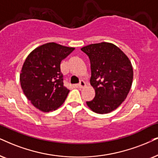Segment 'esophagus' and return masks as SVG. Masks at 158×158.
Masks as SVG:
<instances>
[{
	"mask_svg": "<svg viewBox=\"0 0 158 158\" xmlns=\"http://www.w3.org/2000/svg\"><path fill=\"white\" fill-rule=\"evenodd\" d=\"M86 86V83L85 82V81L83 80H81L80 82L77 85V87H79V88H83L84 87H85Z\"/></svg>",
	"mask_w": 158,
	"mask_h": 158,
	"instance_id": "esophagus-1",
	"label": "esophagus"
}]
</instances>
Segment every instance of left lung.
Masks as SVG:
<instances>
[{
  "label": "left lung",
  "mask_w": 158,
  "mask_h": 158,
  "mask_svg": "<svg viewBox=\"0 0 158 158\" xmlns=\"http://www.w3.org/2000/svg\"><path fill=\"white\" fill-rule=\"evenodd\" d=\"M90 61V85L95 96L87 104L98 114L117 109L126 98L133 82V71L128 57L111 43L93 44L81 49Z\"/></svg>",
  "instance_id": "obj_1"
}]
</instances>
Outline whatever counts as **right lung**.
Segmentation results:
<instances>
[{"instance_id": "1", "label": "right lung", "mask_w": 158, "mask_h": 158, "mask_svg": "<svg viewBox=\"0 0 158 158\" xmlns=\"http://www.w3.org/2000/svg\"><path fill=\"white\" fill-rule=\"evenodd\" d=\"M73 50V47L47 43L26 58L19 79L21 87L27 98L39 110H55L67 98L69 89L63 84L60 63Z\"/></svg>"}]
</instances>
